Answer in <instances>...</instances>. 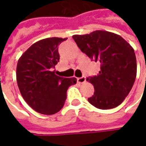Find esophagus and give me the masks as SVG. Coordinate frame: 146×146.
I'll list each match as a JSON object with an SVG mask.
<instances>
[{
  "mask_svg": "<svg viewBox=\"0 0 146 146\" xmlns=\"http://www.w3.org/2000/svg\"><path fill=\"white\" fill-rule=\"evenodd\" d=\"M86 77H82V78H78V82L79 83H84L86 82Z\"/></svg>",
  "mask_w": 146,
  "mask_h": 146,
  "instance_id": "34e87169",
  "label": "esophagus"
}]
</instances>
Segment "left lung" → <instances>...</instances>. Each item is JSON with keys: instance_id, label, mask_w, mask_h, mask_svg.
<instances>
[{"instance_id": "obj_1", "label": "left lung", "mask_w": 146, "mask_h": 146, "mask_svg": "<svg viewBox=\"0 0 146 146\" xmlns=\"http://www.w3.org/2000/svg\"><path fill=\"white\" fill-rule=\"evenodd\" d=\"M78 48L92 60L100 64L97 76L86 79L94 87L89 103L98 109H111L123 103L137 76L133 48L120 35L95 31L73 36Z\"/></svg>"}]
</instances>
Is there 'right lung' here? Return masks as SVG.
Returning <instances> with one entry per match:
<instances>
[{
	"label": "right lung",
	"mask_w": 146,
	"mask_h": 146,
	"mask_svg": "<svg viewBox=\"0 0 146 146\" xmlns=\"http://www.w3.org/2000/svg\"><path fill=\"white\" fill-rule=\"evenodd\" d=\"M67 38H47L32 44L19 58L16 77L24 100L35 111L53 115L64 107L68 88L77 78L56 75L59 62L58 46Z\"/></svg>",
	"instance_id": "add662e5"
}]
</instances>
